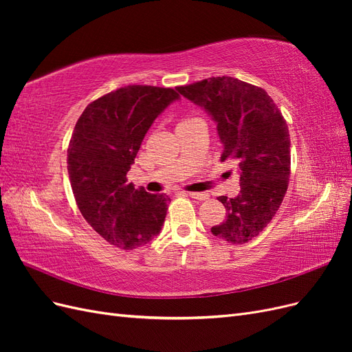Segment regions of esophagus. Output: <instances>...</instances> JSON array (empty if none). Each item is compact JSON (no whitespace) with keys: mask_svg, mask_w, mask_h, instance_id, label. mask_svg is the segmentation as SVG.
Here are the masks:
<instances>
[{"mask_svg":"<svg viewBox=\"0 0 352 352\" xmlns=\"http://www.w3.org/2000/svg\"><path fill=\"white\" fill-rule=\"evenodd\" d=\"M188 195H189L190 198L199 199V201H204V199H207V198H208V194H206V192H189Z\"/></svg>","mask_w":352,"mask_h":352,"instance_id":"obj_1","label":"esophagus"}]
</instances>
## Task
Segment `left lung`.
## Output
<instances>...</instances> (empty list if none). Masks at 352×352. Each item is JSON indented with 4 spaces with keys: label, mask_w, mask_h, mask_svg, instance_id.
<instances>
[{
    "label": "left lung",
    "mask_w": 352,
    "mask_h": 352,
    "mask_svg": "<svg viewBox=\"0 0 352 352\" xmlns=\"http://www.w3.org/2000/svg\"><path fill=\"white\" fill-rule=\"evenodd\" d=\"M176 89L216 122L221 162L233 158L239 166V194L219 197L226 220L212 226L211 233L229 243H247L269 225L286 194L291 175L286 120L263 88L230 76Z\"/></svg>",
    "instance_id": "1"
}]
</instances>
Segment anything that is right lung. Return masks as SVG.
<instances>
[{
	"label": "right lung",
	"mask_w": 352,
	"mask_h": 352,
	"mask_svg": "<svg viewBox=\"0 0 352 352\" xmlns=\"http://www.w3.org/2000/svg\"><path fill=\"white\" fill-rule=\"evenodd\" d=\"M172 88L129 85L92 101L74 126L67 170L76 204L95 232L120 250L154 239L170 198L127 184L145 133L170 102Z\"/></svg>",
	"instance_id": "add662e5"
}]
</instances>
